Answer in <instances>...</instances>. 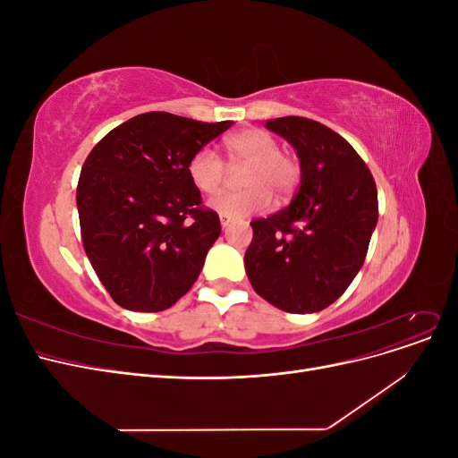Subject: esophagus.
<instances>
[{
	"label": "esophagus",
	"mask_w": 458,
	"mask_h": 458,
	"mask_svg": "<svg viewBox=\"0 0 458 458\" xmlns=\"http://www.w3.org/2000/svg\"><path fill=\"white\" fill-rule=\"evenodd\" d=\"M219 221H221V227H229L233 224V217H227V216H219Z\"/></svg>",
	"instance_id": "34e87169"
}]
</instances>
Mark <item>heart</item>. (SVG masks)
<instances>
[{
  "label": "heart",
  "instance_id": "heart-1",
  "mask_svg": "<svg viewBox=\"0 0 458 458\" xmlns=\"http://www.w3.org/2000/svg\"><path fill=\"white\" fill-rule=\"evenodd\" d=\"M229 165L233 170L246 168L241 175L242 191L221 192L210 200L219 216L233 219L267 210L271 192L276 199L286 197L298 183L300 165L296 158L281 150L276 137L266 130H242L225 140ZM189 175L204 195H216L225 185L229 168L214 150L200 148L189 160Z\"/></svg>",
  "mask_w": 458,
  "mask_h": 458
}]
</instances>
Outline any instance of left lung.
<instances>
[{"label":"left lung","instance_id":"8db88e82","mask_svg":"<svg viewBox=\"0 0 458 458\" xmlns=\"http://www.w3.org/2000/svg\"><path fill=\"white\" fill-rule=\"evenodd\" d=\"M266 128L296 148L301 179L284 210L252 221L244 254L256 293L288 313H315L352 284L378 221V192L363 158L315 120L284 116Z\"/></svg>","mask_w":458,"mask_h":458}]
</instances>
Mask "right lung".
I'll list each match as a JSON object with an SVG mask.
<instances>
[{"label": "right lung", "instance_id": "add662e5", "mask_svg": "<svg viewBox=\"0 0 458 458\" xmlns=\"http://www.w3.org/2000/svg\"><path fill=\"white\" fill-rule=\"evenodd\" d=\"M231 123L145 113L108 131L81 165V242L123 310H168L199 279L221 224L187 168Z\"/></svg>", "mask_w": 458, "mask_h": 458}]
</instances>
